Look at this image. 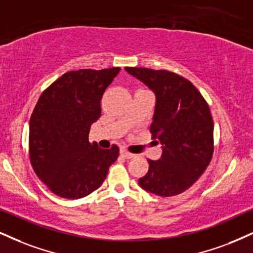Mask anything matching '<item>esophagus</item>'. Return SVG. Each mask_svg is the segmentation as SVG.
<instances>
[{"mask_svg":"<svg viewBox=\"0 0 253 253\" xmlns=\"http://www.w3.org/2000/svg\"><path fill=\"white\" fill-rule=\"evenodd\" d=\"M121 155L123 156L124 158H126V160H129V158H132L133 157V154H131V152H129L127 150H126V149H121Z\"/></svg>","mask_w":253,"mask_h":253,"instance_id":"obj_1","label":"esophagus"}]
</instances>
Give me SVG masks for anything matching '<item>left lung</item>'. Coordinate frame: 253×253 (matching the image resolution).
Listing matches in <instances>:
<instances>
[{
	"instance_id": "8db88e82",
	"label": "left lung",
	"mask_w": 253,
	"mask_h": 253,
	"mask_svg": "<svg viewBox=\"0 0 253 253\" xmlns=\"http://www.w3.org/2000/svg\"><path fill=\"white\" fill-rule=\"evenodd\" d=\"M156 93L150 132L163 145L161 160L149 162L138 183L162 197L179 195L193 185L212 160L213 120L208 102L189 80L168 70L126 67Z\"/></svg>"
}]
</instances>
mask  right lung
Listing matches in <instances>:
<instances>
[{
  "label": "right lung",
  "mask_w": 253,
  "mask_h": 253,
  "mask_svg": "<svg viewBox=\"0 0 253 253\" xmlns=\"http://www.w3.org/2000/svg\"><path fill=\"white\" fill-rule=\"evenodd\" d=\"M121 68L68 71L40 96L29 123V160L36 176L60 197L79 199L102 185L120 149L89 142L101 99Z\"/></svg>",
  "instance_id": "1"
}]
</instances>
